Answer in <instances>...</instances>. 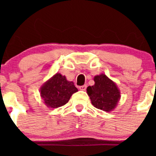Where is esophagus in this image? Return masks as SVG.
<instances>
[{
  "label": "esophagus",
  "mask_w": 156,
  "mask_h": 156,
  "mask_svg": "<svg viewBox=\"0 0 156 156\" xmlns=\"http://www.w3.org/2000/svg\"><path fill=\"white\" fill-rule=\"evenodd\" d=\"M79 89L80 90H86L87 89V85H83V86L79 87Z\"/></svg>",
  "instance_id": "34e87169"
}]
</instances>
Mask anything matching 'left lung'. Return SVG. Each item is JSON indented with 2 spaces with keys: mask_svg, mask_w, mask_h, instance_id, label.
I'll return each instance as SVG.
<instances>
[{
  "mask_svg": "<svg viewBox=\"0 0 156 156\" xmlns=\"http://www.w3.org/2000/svg\"><path fill=\"white\" fill-rule=\"evenodd\" d=\"M94 84L87 88L91 104L95 108L105 112L113 111L120 100L121 93L113 80L105 74L94 76Z\"/></svg>",
  "mask_w": 156,
  "mask_h": 156,
  "instance_id": "obj_1",
  "label": "left lung"
}]
</instances>
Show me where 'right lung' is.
<instances>
[{
    "label": "right lung",
    "instance_id": "right-lung-1",
    "mask_svg": "<svg viewBox=\"0 0 156 156\" xmlns=\"http://www.w3.org/2000/svg\"><path fill=\"white\" fill-rule=\"evenodd\" d=\"M78 91L73 81H69L65 76L57 73L40 88V94L45 105L56 108L64 105L74 93Z\"/></svg>",
    "mask_w": 156,
    "mask_h": 156
}]
</instances>
